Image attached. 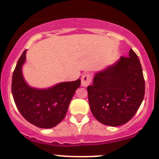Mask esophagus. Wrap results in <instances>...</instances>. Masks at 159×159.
Here are the masks:
<instances>
[{
	"instance_id": "esophagus-1",
	"label": "esophagus",
	"mask_w": 159,
	"mask_h": 159,
	"mask_svg": "<svg viewBox=\"0 0 159 159\" xmlns=\"http://www.w3.org/2000/svg\"><path fill=\"white\" fill-rule=\"evenodd\" d=\"M92 81V75L89 73L87 74H84L81 77V85L82 86H88L90 83Z\"/></svg>"
}]
</instances>
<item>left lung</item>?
Listing matches in <instances>:
<instances>
[{
    "mask_svg": "<svg viewBox=\"0 0 159 159\" xmlns=\"http://www.w3.org/2000/svg\"><path fill=\"white\" fill-rule=\"evenodd\" d=\"M114 65L95 74L87 87L93 115L104 125H123L132 118L143 102L145 81L139 58L132 49Z\"/></svg>",
    "mask_w": 159,
    "mask_h": 159,
    "instance_id": "8db88e82",
    "label": "left lung"
}]
</instances>
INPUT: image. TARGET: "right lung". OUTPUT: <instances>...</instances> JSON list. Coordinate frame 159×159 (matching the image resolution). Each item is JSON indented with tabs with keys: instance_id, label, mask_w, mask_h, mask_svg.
Returning a JSON list of instances; mask_svg holds the SVG:
<instances>
[{
	"instance_id": "1",
	"label": "right lung",
	"mask_w": 159,
	"mask_h": 159,
	"mask_svg": "<svg viewBox=\"0 0 159 159\" xmlns=\"http://www.w3.org/2000/svg\"><path fill=\"white\" fill-rule=\"evenodd\" d=\"M26 50L17 62L12 74V93L17 108L26 120L40 128H51L66 116L69 104L81 80L62 82L47 89L31 88L24 81L22 66Z\"/></svg>"
}]
</instances>
